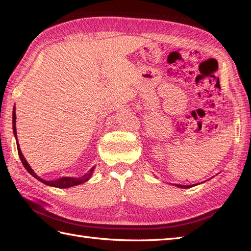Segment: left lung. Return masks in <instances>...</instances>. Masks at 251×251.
I'll return each mask as SVG.
<instances>
[{"label":"left lung","instance_id":"left-lung-1","mask_svg":"<svg viewBox=\"0 0 251 251\" xmlns=\"http://www.w3.org/2000/svg\"><path fill=\"white\" fill-rule=\"evenodd\" d=\"M176 186H178V188H181V189H189V188H192V186H194L195 184H191V185H182V184H175Z\"/></svg>","mask_w":251,"mask_h":251}]
</instances>
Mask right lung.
Masks as SVG:
<instances>
[{
	"instance_id": "right-lung-1",
	"label": "right lung",
	"mask_w": 251,
	"mask_h": 251,
	"mask_svg": "<svg viewBox=\"0 0 251 251\" xmlns=\"http://www.w3.org/2000/svg\"><path fill=\"white\" fill-rule=\"evenodd\" d=\"M13 131H14V136H15V139H16V143H17V150H18V154H19V157L21 159V163H23L24 167L26 169V172H28L31 176H33L35 179H37L39 181H41L42 183H44L46 185H50V186H54V188H59V189H67V188H71V186H75L78 184H82L84 182H86L90 178H92L93 173L95 170V167L90 168L88 172L85 174L82 177H61L59 179H56V180H44L43 178H41L37 176L34 172L33 169L31 168L30 165L28 164V162L25 161V158L24 156L23 152L20 150V147H19V143L17 140V130H16V108L14 106L13 109Z\"/></svg>"
}]
</instances>
